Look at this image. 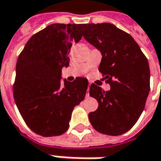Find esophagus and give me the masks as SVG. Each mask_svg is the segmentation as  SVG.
<instances>
[{"instance_id":"34e87169","label":"esophagus","mask_w":161,"mask_h":161,"mask_svg":"<svg viewBox=\"0 0 161 161\" xmlns=\"http://www.w3.org/2000/svg\"><path fill=\"white\" fill-rule=\"evenodd\" d=\"M90 86H91V84L89 83V85H88V88H87V92H86V96H89V88H90Z\"/></svg>"}]
</instances>
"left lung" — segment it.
<instances>
[{
	"label": "left lung",
	"instance_id": "1",
	"mask_svg": "<svg viewBox=\"0 0 161 161\" xmlns=\"http://www.w3.org/2000/svg\"><path fill=\"white\" fill-rule=\"evenodd\" d=\"M82 36L101 52L99 71L110 90L92 84L89 94L98 108L89 120L99 133L120 136L135 125L145 107L150 92L148 59L134 38L110 23L82 24Z\"/></svg>",
	"mask_w": 161,
	"mask_h": 161
}]
</instances>
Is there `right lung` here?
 Returning <instances> with one entry per match:
<instances>
[{
    "label": "right lung",
    "mask_w": 161,
    "mask_h": 161,
    "mask_svg": "<svg viewBox=\"0 0 161 161\" xmlns=\"http://www.w3.org/2000/svg\"><path fill=\"white\" fill-rule=\"evenodd\" d=\"M81 38V25L53 24L32 36L19 56L15 103L25 124L37 135L64 134L75 106L85 99L86 78L64 83L60 78L62 68L69 66L72 42Z\"/></svg>",
    "instance_id": "obj_1"
}]
</instances>
